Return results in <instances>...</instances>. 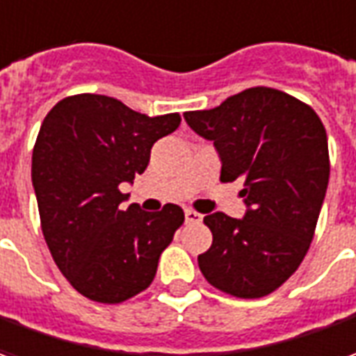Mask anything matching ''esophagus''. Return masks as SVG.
Masks as SVG:
<instances>
[{
    "mask_svg": "<svg viewBox=\"0 0 356 356\" xmlns=\"http://www.w3.org/2000/svg\"><path fill=\"white\" fill-rule=\"evenodd\" d=\"M202 220V216L195 210H191V208H186L185 210V221L186 223H198V221Z\"/></svg>",
    "mask_w": 356,
    "mask_h": 356,
    "instance_id": "34e87169",
    "label": "esophagus"
}]
</instances>
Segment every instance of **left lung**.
Wrapping results in <instances>:
<instances>
[{
    "instance_id": "1",
    "label": "left lung",
    "mask_w": 356,
    "mask_h": 356,
    "mask_svg": "<svg viewBox=\"0 0 356 356\" xmlns=\"http://www.w3.org/2000/svg\"><path fill=\"white\" fill-rule=\"evenodd\" d=\"M183 118L212 140L220 179H238L247 204L241 220L223 212L204 218L213 241L198 254L200 272L238 299L270 295L295 273L314 237L330 179L324 125L310 106L266 86Z\"/></svg>"
}]
</instances>
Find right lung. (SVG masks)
Instances as JSON below:
<instances>
[{
	"instance_id": "obj_1",
	"label": "right lung",
	"mask_w": 356,
	"mask_h": 356,
	"mask_svg": "<svg viewBox=\"0 0 356 356\" xmlns=\"http://www.w3.org/2000/svg\"><path fill=\"white\" fill-rule=\"evenodd\" d=\"M179 113L150 118L102 94L57 102L32 152V186L44 238L57 268L81 295L123 302L152 283L163 248L185 213L177 204L123 210L156 140L173 133Z\"/></svg>"
}]
</instances>
